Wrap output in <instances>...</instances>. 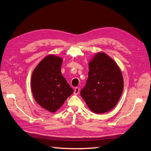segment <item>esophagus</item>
I'll list each match as a JSON object with an SVG mask.
<instances>
[{"instance_id":"esophagus-1","label":"esophagus","mask_w":151,"mask_h":151,"mask_svg":"<svg viewBox=\"0 0 151 151\" xmlns=\"http://www.w3.org/2000/svg\"><path fill=\"white\" fill-rule=\"evenodd\" d=\"M79 91H80V89H79V88H75V89H74V94H76V95H77V94H78L79 93Z\"/></svg>"}]
</instances>
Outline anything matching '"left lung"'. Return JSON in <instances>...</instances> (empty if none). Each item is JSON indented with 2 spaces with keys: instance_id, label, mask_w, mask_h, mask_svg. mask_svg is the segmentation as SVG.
Returning a JSON list of instances; mask_svg holds the SVG:
<instances>
[{
  "instance_id": "1",
  "label": "left lung",
  "mask_w": 151,
  "mask_h": 151,
  "mask_svg": "<svg viewBox=\"0 0 151 151\" xmlns=\"http://www.w3.org/2000/svg\"><path fill=\"white\" fill-rule=\"evenodd\" d=\"M88 78L81 96L95 113H104L115 107L123 90L120 68L104 52H98L89 62Z\"/></svg>"
}]
</instances>
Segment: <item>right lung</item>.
<instances>
[{
	"label": "right lung",
	"mask_w": 151,
	"mask_h": 151,
	"mask_svg": "<svg viewBox=\"0 0 151 151\" xmlns=\"http://www.w3.org/2000/svg\"><path fill=\"white\" fill-rule=\"evenodd\" d=\"M63 59L54 55L45 57L35 67L31 76L33 97L40 106L54 113L74 92L61 73Z\"/></svg>",
	"instance_id": "add662e5"
}]
</instances>
